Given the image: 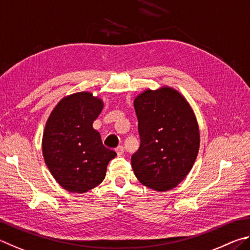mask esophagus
I'll list each match as a JSON object with an SVG mask.
<instances>
[{
    "label": "esophagus",
    "instance_id": "esophagus-1",
    "mask_svg": "<svg viewBox=\"0 0 250 250\" xmlns=\"http://www.w3.org/2000/svg\"><path fill=\"white\" fill-rule=\"evenodd\" d=\"M115 150H116V152H117V155H118V156H122L123 154H124V147H123L122 145L118 146Z\"/></svg>",
    "mask_w": 250,
    "mask_h": 250
}]
</instances>
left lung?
<instances>
[{
	"label": "left lung",
	"mask_w": 250,
	"mask_h": 250,
	"mask_svg": "<svg viewBox=\"0 0 250 250\" xmlns=\"http://www.w3.org/2000/svg\"><path fill=\"white\" fill-rule=\"evenodd\" d=\"M141 146L132 156L135 176L156 191L177 187L198 156L200 133L187 100L171 87L146 90L134 101Z\"/></svg>",
	"instance_id": "1"
}]
</instances>
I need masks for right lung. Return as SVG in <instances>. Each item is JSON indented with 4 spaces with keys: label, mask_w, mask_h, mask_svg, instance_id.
Masks as SVG:
<instances>
[{
    "label": "right lung",
    "mask_w": 250,
    "mask_h": 250,
    "mask_svg": "<svg viewBox=\"0 0 250 250\" xmlns=\"http://www.w3.org/2000/svg\"><path fill=\"white\" fill-rule=\"evenodd\" d=\"M102 108V100L79 92L61 100L46 123L43 158L56 181L69 192L84 193L99 186L116 156L92 126Z\"/></svg>",
    "instance_id": "right-lung-1"
}]
</instances>
